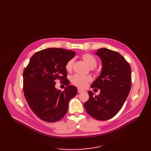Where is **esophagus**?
I'll use <instances>...</instances> for the list:
<instances>
[{
    "mask_svg": "<svg viewBox=\"0 0 151 151\" xmlns=\"http://www.w3.org/2000/svg\"><path fill=\"white\" fill-rule=\"evenodd\" d=\"M84 91V90H83V89H80V88H78L77 89V92H78V93H83Z\"/></svg>",
    "mask_w": 151,
    "mask_h": 151,
    "instance_id": "1",
    "label": "esophagus"
}]
</instances>
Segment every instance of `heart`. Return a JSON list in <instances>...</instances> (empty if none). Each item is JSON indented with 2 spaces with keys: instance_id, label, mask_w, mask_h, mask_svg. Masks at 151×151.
Returning a JSON list of instances; mask_svg holds the SVG:
<instances>
[{
  "instance_id": "1",
  "label": "heart",
  "mask_w": 151,
  "mask_h": 151,
  "mask_svg": "<svg viewBox=\"0 0 151 151\" xmlns=\"http://www.w3.org/2000/svg\"><path fill=\"white\" fill-rule=\"evenodd\" d=\"M82 58L84 62L88 65L91 68H93L97 65V60L94 56L89 53H85L82 55ZM74 58L70 59L65 65V69L67 71H70L74 64ZM92 79L89 76H82L79 75H74L72 77L71 82L73 84L81 88H84L88 84Z\"/></svg>"
}]
</instances>
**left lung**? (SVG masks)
Returning a JSON list of instances; mask_svg holds the SVG:
<instances>
[{"label": "left lung", "mask_w": 151, "mask_h": 151, "mask_svg": "<svg viewBox=\"0 0 151 151\" xmlns=\"http://www.w3.org/2000/svg\"><path fill=\"white\" fill-rule=\"evenodd\" d=\"M95 54L101 59L102 70L91 88L99 89L100 93L94 96V93L89 91V98L84 106L95 119L107 120L120 110L130 93L131 68L118 52L101 48Z\"/></svg>", "instance_id": "8db88e82"}]
</instances>
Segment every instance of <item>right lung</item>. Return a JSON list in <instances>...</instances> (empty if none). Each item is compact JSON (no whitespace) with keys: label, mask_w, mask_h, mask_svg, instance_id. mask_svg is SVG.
Wrapping results in <instances>:
<instances>
[{"label":"right lung","mask_w":151,"mask_h":151,"mask_svg":"<svg viewBox=\"0 0 151 151\" xmlns=\"http://www.w3.org/2000/svg\"><path fill=\"white\" fill-rule=\"evenodd\" d=\"M76 52L50 48L35 53L23 72V91L31 110L40 119L55 122L65 115L70 100L77 89L69 84L65 69L67 62ZM57 80H63L68 87L63 91L54 86Z\"/></svg>","instance_id":"add662e5"}]
</instances>
